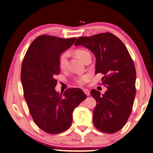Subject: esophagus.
Here are the masks:
<instances>
[{
	"label": "esophagus",
	"mask_w": 153,
	"mask_h": 153,
	"mask_svg": "<svg viewBox=\"0 0 153 153\" xmlns=\"http://www.w3.org/2000/svg\"><path fill=\"white\" fill-rule=\"evenodd\" d=\"M83 92H84V93L86 95H87V96H89V95H90V91H89L88 89H86V88L83 89Z\"/></svg>",
	"instance_id": "34e87169"
}]
</instances>
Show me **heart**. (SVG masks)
I'll use <instances>...</instances> for the list:
<instances>
[{
    "label": "heart",
    "mask_w": 153,
    "mask_h": 153,
    "mask_svg": "<svg viewBox=\"0 0 153 153\" xmlns=\"http://www.w3.org/2000/svg\"><path fill=\"white\" fill-rule=\"evenodd\" d=\"M74 54L75 55L79 58L80 60H81L82 62H84L87 58L88 56H91L90 53L88 52L84 49V48H77L74 51ZM68 53L67 52H65V53H62L60 54L59 59V67L61 70H65L67 66V61H68ZM91 79V75L89 74H84V75L79 76L76 77L74 79V82L79 86H83L87 82Z\"/></svg>",
    "instance_id": "heart-1"
}]
</instances>
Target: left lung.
Listing matches in <instances>:
<instances>
[{
  "label": "left lung",
  "instance_id": "8db88e82",
  "mask_svg": "<svg viewBox=\"0 0 153 153\" xmlns=\"http://www.w3.org/2000/svg\"><path fill=\"white\" fill-rule=\"evenodd\" d=\"M74 45L91 50L96 57V74L101 73L102 85L107 88L104 94L93 89L96 100L93 123L98 130L114 133L127 122L136 94V70L124 43L111 33L78 38Z\"/></svg>",
  "mask_w": 153,
  "mask_h": 153
}]
</instances>
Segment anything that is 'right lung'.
I'll list each match as a JSON object with an SVG mask.
<instances>
[{
  "label": "right lung",
  "mask_w": 153,
  "mask_h": 153,
  "mask_svg": "<svg viewBox=\"0 0 153 153\" xmlns=\"http://www.w3.org/2000/svg\"><path fill=\"white\" fill-rule=\"evenodd\" d=\"M76 39L39 36L31 43L23 59L21 79L25 99L34 122L47 133L54 134L70 127L74 109L86 95L80 88L56 93L55 76L60 73L59 59Z\"/></svg>",
  "instance_id": "add662e5"
}]
</instances>
